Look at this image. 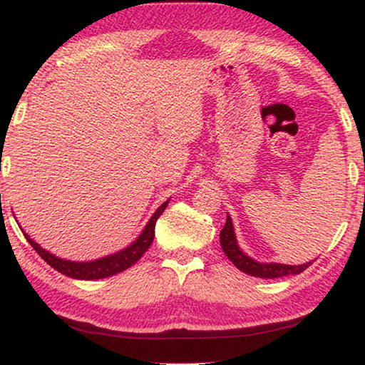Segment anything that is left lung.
Returning a JSON list of instances; mask_svg holds the SVG:
<instances>
[{"label":"left lung","mask_w":365,"mask_h":365,"mask_svg":"<svg viewBox=\"0 0 365 365\" xmlns=\"http://www.w3.org/2000/svg\"><path fill=\"white\" fill-rule=\"evenodd\" d=\"M219 239H221V247L229 261H231L239 271L246 272L249 276L262 277V279H276V277H284V276H292V274H301L302 271H306V269L311 266V262L301 264V266H287V264H272V262L262 264V262H256L251 257H247L237 246L236 236H234L232 221L229 216L226 219V224H224L221 234H219Z\"/></svg>","instance_id":"obj_1"}]
</instances>
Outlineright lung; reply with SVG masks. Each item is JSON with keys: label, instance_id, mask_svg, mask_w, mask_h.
Returning <instances> with one entry per match:
<instances>
[{"label": "right lung", "instance_id": "obj_1", "mask_svg": "<svg viewBox=\"0 0 365 365\" xmlns=\"http://www.w3.org/2000/svg\"><path fill=\"white\" fill-rule=\"evenodd\" d=\"M168 202L169 201H166L159 206L158 211L154 212V216L151 217V221L148 222L146 227H144L141 236H139L136 241L131 244V246L123 249L121 252L113 254V256L98 259V261H91V262L64 261V259L53 256V254L44 251L43 247H39L38 244L33 241V239H29L28 234H24V237L28 239V242L31 244V247L44 259V261L49 264V266H51L53 269H56L58 272L64 274V276L73 277V279H86V281L109 277V276H114V274L126 271L128 267H131L133 264H136L139 259L143 257V254L148 251L149 246H151L154 241V227H156V221H158V217L164 212Z\"/></svg>", "mask_w": 365, "mask_h": 365}]
</instances>
